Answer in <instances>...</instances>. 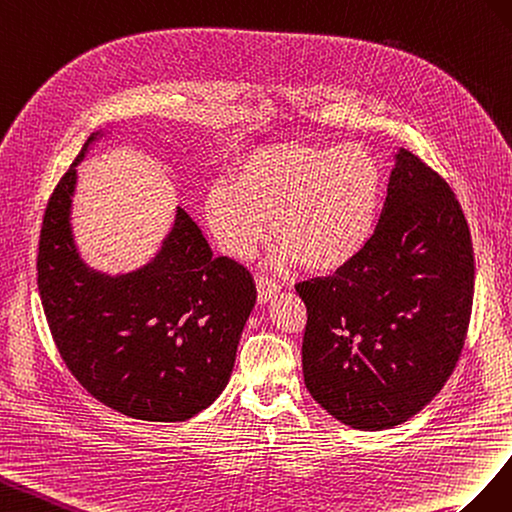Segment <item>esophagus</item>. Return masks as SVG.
Segmentation results:
<instances>
[{"label": "esophagus", "instance_id": "34e87169", "mask_svg": "<svg viewBox=\"0 0 512 512\" xmlns=\"http://www.w3.org/2000/svg\"><path fill=\"white\" fill-rule=\"evenodd\" d=\"M255 285H257V300H259L261 304L270 302L272 296H276V291L281 289L279 283L268 279V276H261V274L255 276Z\"/></svg>", "mask_w": 512, "mask_h": 512}]
</instances>
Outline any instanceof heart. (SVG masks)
Wrapping results in <instances>:
<instances>
[{
  "label": "heart",
  "mask_w": 512,
  "mask_h": 512,
  "mask_svg": "<svg viewBox=\"0 0 512 512\" xmlns=\"http://www.w3.org/2000/svg\"><path fill=\"white\" fill-rule=\"evenodd\" d=\"M382 191V167L362 145L289 141L244 154L231 184L210 188L203 214L231 257H251L270 223L281 264L330 274L367 246Z\"/></svg>",
  "instance_id": "obj_1"
}]
</instances>
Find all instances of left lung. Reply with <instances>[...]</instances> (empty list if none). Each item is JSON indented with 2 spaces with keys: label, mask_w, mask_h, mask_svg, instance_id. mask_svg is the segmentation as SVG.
I'll use <instances>...</instances> for the list:
<instances>
[{
  "label": "left lung",
  "mask_w": 512,
  "mask_h": 512,
  "mask_svg": "<svg viewBox=\"0 0 512 512\" xmlns=\"http://www.w3.org/2000/svg\"><path fill=\"white\" fill-rule=\"evenodd\" d=\"M296 291L309 313L302 371L313 399L354 429L401 425L442 390L470 326L474 251L455 193L399 148L367 246Z\"/></svg>",
  "instance_id": "left-lung-1"
}]
</instances>
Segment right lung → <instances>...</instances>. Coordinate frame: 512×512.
<instances>
[{
    "label": "right lung",
    "instance_id": "1",
    "mask_svg": "<svg viewBox=\"0 0 512 512\" xmlns=\"http://www.w3.org/2000/svg\"><path fill=\"white\" fill-rule=\"evenodd\" d=\"M85 141L47 203L38 289L70 373L100 403L150 422L193 418L227 386L257 289L229 257H212L197 223L175 208L148 264L107 274L83 261L72 233L77 165Z\"/></svg>",
    "mask_w": 512,
    "mask_h": 512
}]
</instances>
